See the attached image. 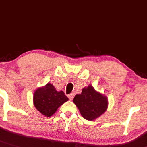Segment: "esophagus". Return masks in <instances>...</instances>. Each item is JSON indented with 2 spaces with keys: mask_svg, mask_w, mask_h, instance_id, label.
I'll use <instances>...</instances> for the list:
<instances>
[{
  "mask_svg": "<svg viewBox=\"0 0 147 147\" xmlns=\"http://www.w3.org/2000/svg\"><path fill=\"white\" fill-rule=\"evenodd\" d=\"M74 97V94H71L69 95H68V98H69V100H72Z\"/></svg>",
  "mask_w": 147,
  "mask_h": 147,
  "instance_id": "obj_1",
  "label": "esophagus"
}]
</instances>
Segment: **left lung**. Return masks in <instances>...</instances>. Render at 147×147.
I'll use <instances>...</instances> for the list:
<instances>
[{
	"label": "left lung",
	"instance_id": "1",
	"mask_svg": "<svg viewBox=\"0 0 147 147\" xmlns=\"http://www.w3.org/2000/svg\"><path fill=\"white\" fill-rule=\"evenodd\" d=\"M73 101L82 116L87 120H94L100 117L108 107L107 98L91 85L83 88L82 93L76 95Z\"/></svg>",
	"mask_w": 147,
	"mask_h": 147
}]
</instances>
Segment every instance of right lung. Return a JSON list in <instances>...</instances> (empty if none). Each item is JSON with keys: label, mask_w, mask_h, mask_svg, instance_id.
<instances>
[{"label": "right lung", "mask_w": 147, "mask_h": 147, "mask_svg": "<svg viewBox=\"0 0 147 147\" xmlns=\"http://www.w3.org/2000/svg\"><path fill=\"white\" fill-rule=\"evenodd\" d=\"M69 99L63 91H58L54 86L47 83L35 91L33 102L35 107L45 116L50 117L59 107Z\"/></svg>", "instance_id": "1"}]
</instances>
